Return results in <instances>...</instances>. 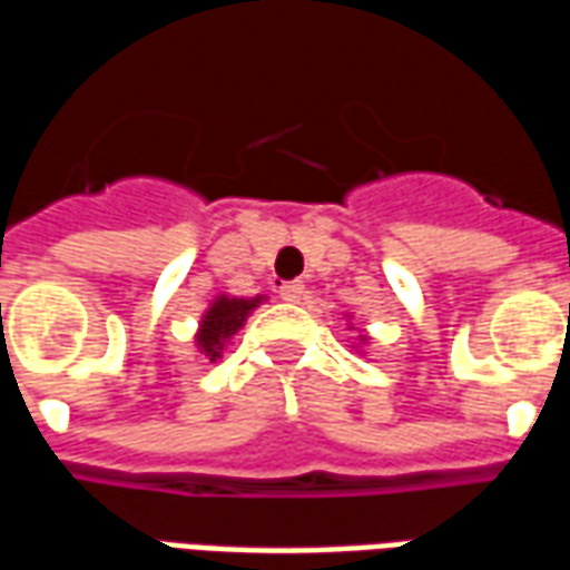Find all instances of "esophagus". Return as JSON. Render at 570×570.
Instances as JSON below:
<instances>
[{"mask_svg":"<svg viewBox=\"0 0 570 570\" xmlns=\"http://www.w3.org/2000/svg\"><path fill=\"white\" fill-rule=\"evenodd\" d=\"M281 298L284 302H302V296H305V284L302 281H286V284H281Z\"/></svg>","mask_w":570,"mask_h":570,"instance_id":"esophagus-1","label":"esophagus"}]
</instances>
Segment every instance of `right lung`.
<instances>
[{
  "mask_svg": "<svg viewBox=\"0 0 570 570\" xmlns=\"http://www.w3.org/2000/svg\"><path fill=\"white\" fill-rule=\"evenodd\" d=\"M262 302V296L256 298H228L219 296L213 302L207 314L200 317V330L195 335V342H198V351L204 357L219 360L223 357V347L225 342L232 338V335L244 326V321L249 317V311L256 308Z\"/></svg>",
  "mask_w": 570,
  "mask_h": 570,
  "instance_id": "add662e5",
  "label": "right lung"
}]
</instances>
